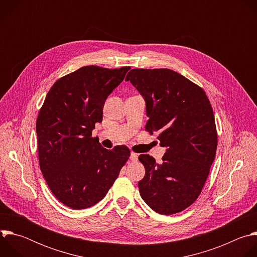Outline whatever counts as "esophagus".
Segmentation results:
<instances>
[{
  "instance_id": "34e87169",
  "label": "esophagus",
  "mask_w": 257,
  "mask_h": 257,
  "mask_svg": "<svg viewBox=\"0 0 257 257\" xmlns=\"http://www.w3.org/2000/svg\"><path fill=\"white\" fill-rule=\"evenodd\" d=\"M130 160H131L132 162H136V161L138 160V156H137V154H135V153L131 152V154H130Z\"/></svg>"
}]
</instances>
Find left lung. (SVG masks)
Returning a JSON list of instances; mask_svg holds the SVG:
<instances>
[{"mask_svg": "<svg viewBox=\"0 0 257 257\" xmlns=\"http://www.w3.org/2000/svg\"><path fill=\"white\" fill-rule=\"evenodd\" d=\"M126 80L143 96L145 130L166 148L163 163L140 155L145 168L138 182L142 199L161 214L190 206L199 196L214 160L217 135L204 90L170 69H132Z\"/></svg>", "mask_w": 257, "mask_h": 257, "instance_id": "obj_1", "label": "left lung"}]
</instances>
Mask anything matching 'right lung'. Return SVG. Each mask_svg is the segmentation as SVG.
I'll list each match as a JSON object with an SVG mask.
<instances>
[{
    "label": "right lung",
    "instance_id": "obj_1",
    "mask_svg": "<svg viewBox=\"0 0 257 257\" xmlns=\"http://www.w3.org/2000/svg\"><path fill=\"white\" fill-rule=\"evenodd\" d=\"M129 69L85 66L56 81L46 96L36 120L40 167L53 194L68 207L100 201L130 157L127 146L106 150L91 137L105 99Z\"/></svg>",
    "mask_w": 257,
    "mask_h": 257
}]
</instances>
